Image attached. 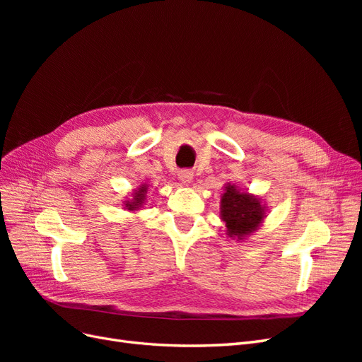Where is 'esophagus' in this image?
Segmentation results:
<instances>
[{
	"label": "esophagus",
	"instance_id": "34e87169",
	"mask_svg": "<svg viewBox=\"0 0 362 362\" xmlns=\"http://www.w3.org/2000/svg\"><path fill=\"white\" fill-rule=\"evenodd\" d=\"M178 178H180V181H181L182 185H190V182H192L193 178H194V175H193V172H190V170H181V172L178 173Z\"/></svg>",
	"mask_w": 362,
	"mask_h": 362
}]
</instances>
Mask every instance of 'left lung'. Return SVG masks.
I'll list each match as a JSON object with an SVG mask.
<instances>
[{"label": "left lung", "instance_id": "obj_1", "mask_svg": "<svg viewBox=\"0 0 362 362\" xmlns=\"http://www.w3.org/2000/svg\"><path fill=\"white\" fill-rule=\"evenodd\" d=\"M267 217V206L259 196L245 192L233 182H226L221 196V218L226 235L243 242L254 234Z\"/></svg>", "mask_w": 362, "mask_h": 362}]
</instances>
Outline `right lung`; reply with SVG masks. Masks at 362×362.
<instances>
[{
	"instance_id": "right-lung-1",
	"label": "right lung",
	"mask_w": 362,
	"mask_h": 362,
	"mask_svg": "<svg viewBox=\"0 0 362 362\" xmlns=\"http://www.w3.org/2000/svg\"><path fill=\"white\" fill-rule=\"evenodd\" d=\"M148 189H149V185L146 182L140 184L139 187L129 194V198H127V201H124V210H127L129 213H136V211L141 210L148 199Z\"/></svg>"
}]
</instances>
